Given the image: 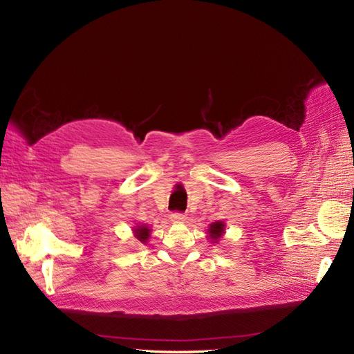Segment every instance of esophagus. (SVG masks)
Masks as SVG:
<instances>
[{
	"label": "esophagus",
	"instance_id": "34e87169",
	"mask_svg": "<svg viewBox=\"0 0 354 354\" xmlns=\"http://www.w3.org/2000/svg\"><path fill=\"white\" fill-rule=\"evenodd\" d=\"M187 217L185 212H180V211H174L173 214H171V221H176V223H180V221H185Z\"/></svg>",
	"mask_w": 354,
	"mask_h": 354
}]
</instances>
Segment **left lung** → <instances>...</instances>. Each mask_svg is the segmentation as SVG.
<instances>
[{"label":"left lung","instance_id":"left-lung-1","mask_svg":"<svg viewBox=\"0 0 354 354\" xmlns=\"http://www.w3.org/2000/svg\"><path fill=\"white\" fill-rule=\"evenodd\" d=\"M209 233H211V234H209L211 239H214V241H216V243H217L218 238L224 233V224L220 223V221L212 223L211 226H209Z\"/></svg>","mask_w":354,"mask_h":354}]
</instances>
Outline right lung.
Segmentation results:
<instances>
[{"mask_svg": "<svg viewBox=\"0 0 354 354\" xmlns=\"http://www.w3.org/2000/svg\"><path fill=\"white\" fill-rule=\"evenodd\" d=\"M149 233H151V230H149V227H146V226H140V227L136 229V236H137V239L140 241V242H146L147 241Z\"/></svg>", "mask_w": 354, "mask_h": 354, "instance_id": "obj_1", "label": "right lung"}]
</instances>
